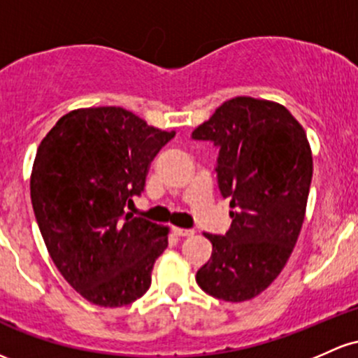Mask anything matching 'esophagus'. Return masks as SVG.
I'll return each instance as SVG.
<instances>
[{"label": "esophagus", "mask_w": 358, "mask_h": 358, "mask_svg": "<svg viewBox=\"0 0 358 358\" xmlns=\"http://www.w3.org/2000/svg\"><path fill=\"white\" fill-rule=\"evenodd\" d=\"M173 233L176 236H192L195 233V229H183V227H173Z\"/></svg>", "instance_id": "1"}]
</instances>
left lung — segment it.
Wrapping results in <instances>:
<instances>
[{
  "label": "left lung",
  "mask_w": 358,
  "mask_h": 358,
  "mask_svg": "<svg viewBox=\"0 0 358 358\" xmlns=\"http://www.w3.org/2000/svg\"><path fill=\"white\" fill-rule=\"evenodd\" d=\"M192 139L219 149L217 187L233 207L226 234L203 233L212 255L195 280L215 299H253L278 277L299 238L313 180L308 137L282 105L236 96Z\"/></svg>",
  "instance_id": "left-lung-1"
}]
</instances>
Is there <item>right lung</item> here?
I'll return each instance as SVG.
<instances>
[{"label": "right lung", "mask_w": 358, "mask_h": 358, "mask_svg": "<svg viewBox=\"0 0 358 358\" xmlns=\"http://www.w3.org/2000/svg\"><path fill=\"white\" fill-rule=\"evenodd\" d=\"M175 137L120 107L80 108L37 149L30 197L47 251L86 301L120 308L151 285L168 227L125 214L155 156Z\"/></svg>", "instance_id": "add662e5"}]
</instances>
